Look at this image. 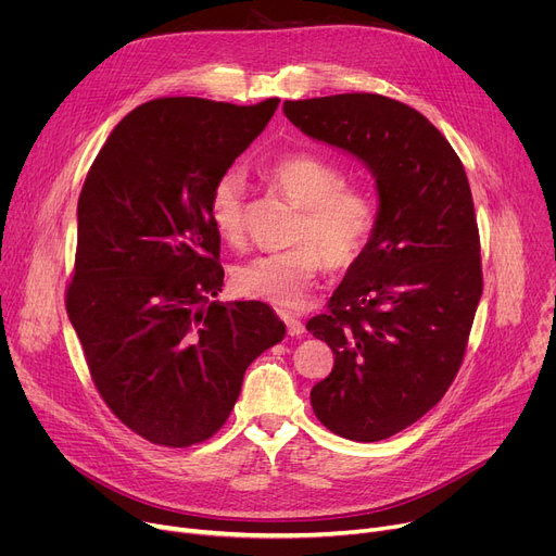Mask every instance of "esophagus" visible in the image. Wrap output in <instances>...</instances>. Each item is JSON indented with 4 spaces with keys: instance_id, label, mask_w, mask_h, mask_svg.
<instances>
[{
    "instance_id": "34e87169",
    "label": "esophagus",
    "mask_w": 556,
    "mask_h": 556,
    "mask_svg": "<svg viewBox=\"0 0 556 556\" xmlns=\"http://www.w3.org/2000/svg\"><path fill=\"white\" fill-rule=\"evenodd\" d=\"M281 319L286 323V329H288V333H290V336H302V333L306 331V327L302 325V319H298L295 315L281 313Z\"/></svg>"
}]
</instances>
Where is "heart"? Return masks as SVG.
Segmentation results:
<instances>
[{
  "label": "heart",
  "instance_id": "1",
  "mask_svg": "<svg viewBox=\"0 0 556 556\" xmlns=\"http://www.w3.org/2000/svg\"><path fill=\"white\" fill-rule=\"evenodd\" d=\"M263 178L302 204L293 237L300 243L241 263L233 270V286L245 298L298 308L327 263L331 268H349L365 256L381 214L378 198L367 185L344 180L340 164L315 153L281 155L263 166ZM207 214L223 241L241 243L245 185L237 170H227L216 180Z\"/></svg>",
  "mask_w": 556,
  "mask_h": 556
}]
</instances>
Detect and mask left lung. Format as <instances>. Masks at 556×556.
Here are the masks:
<instances>
[{
    "instance_id": "8db88e82",
    "label": "left lung",
    "mask_w": 556,
    "mask_h": 556,
    "mask_svg": "<svg viewBox=\"0 0 556 556\" xmlns=\"http://www.w3.org/2000/svg\"><path fill=\"white\" fill-rule=\"evenodd\" d=\"M283 112L376 178L371 245L306 329L336 356L311 390L315 417L344 440L381 442L440 403L464 361L482 298L469 178L446 137L401 101L356 92Z\"/></svg>"
}]
</instances>
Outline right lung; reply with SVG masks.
<instances>
[{"label":"right lung","instance_id":"1","mask_svg":"<svg viewBox=\"0 0 556 556\" xmlns=\"http://www.w3.org/2000/svg\"><path fill=\"white\" fill-rule=\"evenodd\" d=\"M277 105L149 101L110 132L85 178L65 304L99 394L151 444L210 440L250 363L286 336L268 304L212 302L225 273L207 214L216 180Z\"/></svg>","mask_w":556,"mask_h":556}]
</instances>
